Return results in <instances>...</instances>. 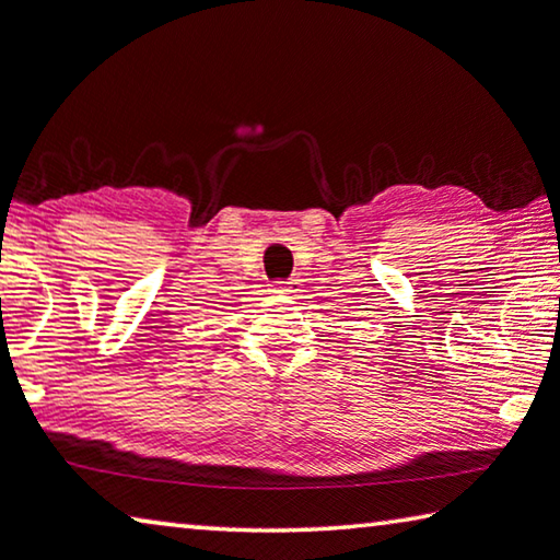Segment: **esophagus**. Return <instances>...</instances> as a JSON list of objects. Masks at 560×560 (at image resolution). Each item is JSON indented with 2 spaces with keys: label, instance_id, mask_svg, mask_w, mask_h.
<instances>
[{
  "label": "esophagus",
  "instance_id": "34e87169",
  "mask_svg": "<svg viewBox=\"0 0 560 560\" xmlns=\"http://www.w3.org/2000/svg\"><path fill=\"white\" fill-rule=\"evenodd\" d=\"M273 291H277V294H296L299 283L296 281H279V283H273Z\"/></svg>",
  "mask_w": 560,
  "mask_h": 560
}]
</instances>
